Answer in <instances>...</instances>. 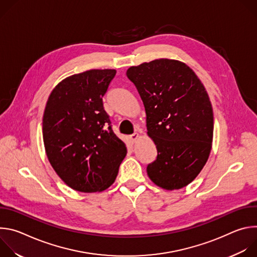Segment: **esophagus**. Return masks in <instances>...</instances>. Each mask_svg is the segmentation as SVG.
<instances>
[{"instance_id":"34e87169","label":"esophagus","mask_w":257,"mask_h":257,"mask_svg":"<svg viewBox=\"0 0 257 257\" xmlns=\"http://www.w3.org/2000/svg\"><path fill=\"white\" fill-rule=\"evenodd\" d=\"M138 138V133H134L132 135H130V140L132 143H134L136 141V139Z\"/></svg>"}]
</instances>
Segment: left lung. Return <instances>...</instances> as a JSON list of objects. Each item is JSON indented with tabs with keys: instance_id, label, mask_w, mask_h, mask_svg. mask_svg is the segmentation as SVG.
I'll return each instance as SVG.
<instances>
[{
	"instance_id": "1",
	"label": "left lung",
	"mask_w": 257,
	"mask_h": 257,
	"mask_svg": "<svg viewBox=\"0 0 257 257\" xmlns=\"http://www.w3.org/2000/svg\"><path fill=\"white\" fill-rule=\"evenodd\" d=\"M126 75L136 86L146 113L148 135L158 156L146 168L159 187L187 186L207 162L213 135L208 94L185 63L159 59L130 67Z\"/></svg>"
}]
</instances>
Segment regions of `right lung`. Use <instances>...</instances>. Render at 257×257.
Segmentation results:
<instances>
[{
    "instance_id": "right-lung-1",
    "label": "right lung",
    "mask_w": 257,
    "mask_h": 257,
    "mask_svg": "<svg viewBox=\"0 0 257 257\" xmlns=\"http://www.w3.org/2000/svg\"><path fill=\"white\" fill-rule=\"evenodd\" d=\"M114 69H93L62 80L51 92L43 118L47 157L66 184L80 192H100L116 180L126 157L113 132L102 96Z\"/></svg>"
}]
</instances>
